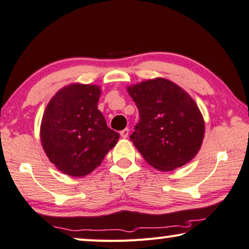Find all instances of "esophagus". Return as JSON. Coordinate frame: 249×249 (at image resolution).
Masks as SVG:
<instances>
[{
  "label": "esophagus",
  "mask_w": 249,
  "mask_h": 249,
  "mask_svg": "<svg viewBox=\"0 0 249 249\" xmlns=\"http://www.w3.org/2000/svg\"><path fill=\"white\" fill-rule=\"evenodd\" d=\"M129 132H130V130H129L128 128H125V129H124V130L120 132V135H121L122 138H127V137L129 136Z\"/></svg>",
  "instance_id": "34e87169"
}]
</instances>
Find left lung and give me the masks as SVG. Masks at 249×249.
<instances>
[{"instance_id": "8db88e82", "label": "left lung", "mask_w": 249, "mask_h": 249, "mask_svg": "<svg viewBox=\"0 0 249 249\" xmlns=\"http://www.w3.org/2000/svg\"><path fill=\"white\" fill-rule=\"evenodd\" d=\"M140 121L130 138L150 166L169 172L192 160L202 146L204 119L189 93L163 77L127 86Z\"/></svg>"}]
</instances>
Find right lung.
I'll list each match as a JSON object with an SVG mask.
<instances>
[{
    "label": "right lung",
    "instance_id": "1",
    "mask_svg": "<svg viewBox=\"0 0 249 249\" xmlns=\"http://www.w3.org/2000/svg\"><path fill=\"white\" fill-rule=\"evenodd\" d=\"M101 92L99 85L71 83L47 104L40 142L49 160L64 174L89 175L117 145L119 133L107 127L98 109Z\"/></svg>",
    "mask_w": 249,
    "mask_h": 249
}]
</instances>
